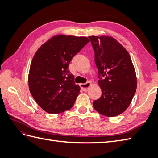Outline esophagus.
<instances>
[{
  "instance_id": "esophagus-1",
  "label": "esophagus",
  "mask_w": 158,
  "mask_h": 158,
  "mask_svg": "<svg viewBox=\"0 0 158 158\" xmlns=\"http://www.w3.org/2000/svg\"><path fill=\"white\" fill-rule=\"evenodd\" d=\"M91 83L89 82L85 83V84H80V86L83 91H88L91 86Z\"/></svg>"
}]
</instances>
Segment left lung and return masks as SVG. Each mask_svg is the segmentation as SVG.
Instances as JSON below:
<instances>
[{"label":"left lung","mask_w":158,"mask_h":158,"mask_svg":"<svg viewBox=\"0 0 158 158\" xmlns=\"http://www.w3.org/2000/svg\"><path fill=\"white\" fill-rule=\"evenodd\" d=\"M98 70L99 99L93 106L100 114L114 117L128 107L135 94L137 79L131 56L117 40L110 36H89ZM102 76L103 79L100 77Z\"/></svg>","instance_id":"left-lung-1"}]
</instances>
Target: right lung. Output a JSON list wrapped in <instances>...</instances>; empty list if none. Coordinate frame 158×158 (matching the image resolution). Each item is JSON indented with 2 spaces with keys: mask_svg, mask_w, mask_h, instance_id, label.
Returning a JSON list of instances; mask_svg holds the SVG:
<instances>
[{
  "mask_svg": "<svg viewBox=\"0 0 158 158\" xmlns=\"http://www.w3.org/2000/svg\"><path fill=\"white\" fill-rule=\"evenodd\" d=\"M89 41L86 37L54 35L33 56L28 74L30 92L47 113H60L73 106L80 88L74 84L68 67Z\"/></svg>",
  "mask_w": 158,
  "mask_h": 158,
  "instance_id": "obj_1",
  "label": "right lung"
}]
</instances>
